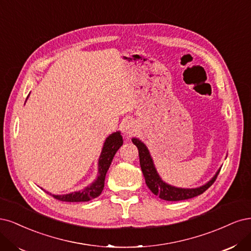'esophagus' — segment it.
Returning a JSON list of instances; mask_svg holds the SVG:
<instances>
[{
    "mask_svg": "<svg viewBox=\"0 0 251 251\" xmlns=\"http://www.w3.org/2000/svg\"><path fill=\"white\" fill-rule=\"evenodd\" d=\"M135 130V125L131 120H128L123 125V131L126 135H131Z\"/></svg>",
    "mask_w": 251,
    "mask_h": 251,
    "instance_id": "1",
    "label": "esophagus"
}]
</instances>
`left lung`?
<instances>
[{
    "label": "left lung",
    "instance_id": "1",
    "mask_svg": "<svg viewBox=\"0 0 251 251\" xmlns=\"http://www.w3.org/2000/svg\"><path fill=\"white\" fill-rule=\"evenodd\" d=\"M132 143L135 145L139 149V156H140V165L143 175L145 177V181H146L147 187L150 189V191L163 200L167 201H179V200H185L190 199L193 197H196L200 194L205 192L216 180L218 174L220 172V169L218 170L216 174L212 177L211 180H208L206 183L198 188H177L174 185H171L167 183L161 179V177L156 171V168L153 163V159L151 157L150 152L141 140L136 139V137H132Z\"/></svg>",
    "mask_w": 251,
    "mask_h": 251
}]
</instances>
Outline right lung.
<instances>
[{
	"label": "right lung",
	"mask_w": 251,
	"mask_h": 251,
	"mask_svg": "<svg viewBox=\"0 0 251 251\" xmlns=\"http://www.w3.org/2000/svg\"><path fill=\"white\" fill-rule=\"evenodd\" d=\"M123 145V137L120 131L109 134L103 144V148L98 161L97 178L81 191L72 192L63 195H52L54 198L66 202H84L98 197L103 191L105 176L119 148ZM49 194V192H47Z\"/></svg>",
	"instance_id": "right-lung-1"
}]
</instances>
